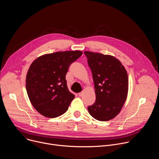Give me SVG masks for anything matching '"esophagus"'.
Instances as JSON below:
<instances>
[{
  "label": "esophagus",
  "mask_w": 159,
  "mask_h": 159,
  "mask_svg": "<svg viewBox=\"0 0 159 159\" xmlns=\"http://www.w3.org/2000/svg\"><path fill=\"white\" fill-rule=\"evenodd\" d=\"M78 95H79V96H82V93H79V94H78Z\"/></svg>",
  "instance_id": "esophagus-1"
}]
</instances>
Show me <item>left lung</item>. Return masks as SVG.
Returning a JSON list of instances; mask_svg holds the SVG:
<instances>
[{
	"instance_id": "obj_1",
	"label": "left lung",
	"mask_w": 159,
	"mask_h": 159,
	"mask_svg": "<svg viewBox=\"0 0 159 159\" xmlns=\"http://www.w3.org/2000/svg\"><path fill=\"white\" fill-rule=\"evenodd\" d=\"M93 74L96 99L88 106L89 114L101 121L116 117L126 101L128 90L127 72L115 57L85 51Z\"/></svg>"
}]
</instances>
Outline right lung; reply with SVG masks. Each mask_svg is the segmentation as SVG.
Wrapping results in <instances>:
<instances>
[{
    "label": "right lung",
    "mask_w": 159,
    "mask_h": 159,
    "mask_svg": "<svg viewBox=\"0 0 159 159\" xmlns=\"http://www.w3.org/2000/svg\"><path fill=\"white\" fill-rule=\"evenodd\" d=\"M80 51L58 52L37 58L30 66L26 79L28 96L36 110L47 118L65 113L75 96L67 87L65 75Z\"/></svg>",
    "instance_id": "obj_1"
}]
</instances>
